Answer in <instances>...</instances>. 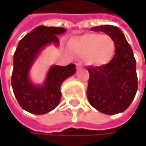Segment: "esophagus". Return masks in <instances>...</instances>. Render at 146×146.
Masks as SVG:
<instances>
[{
	"label": "esophagus",
	"mask_w": 146,
	"mask_h": 146,
	"mask_svg": "<svg viewBox=\"0 0 146 146\" xmlns=\"http://www.w3.org/2000/svg\"><path fill=\"white\" fill-rule=\"evenodd\" d=\"M81 67H82V64H81V62H78V63H76V68H77V69L80 68Z\"/></svg>",
	"instance_id": "obj_1"
}]
</instances>
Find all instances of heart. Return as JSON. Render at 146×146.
Segmentation results:
<instances>
[{
  "label": "heart",
  "mask_w": 146,
  "mask_h": 146,
  "mask_svg": "<svg viewBox=\"0 0 146 146\" xmlns=\"http://www.w3.org/2000/svg\"><path fill=\"white\" fill-rule=\"evenodd\" d=\"M70 49L80 56H84L88 65L102 66L109 63L116 51V44L109 35L88 33L72 40Z\"/></svg>",
  "instance_id": "heart-1"
}]
</instances>
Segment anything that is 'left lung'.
I'll return each mask as SVG.
<instances>
[{
	"label": "left lung",
	"mask_w": 146,
	"mask_h": 146,
	"mask_svg": "<svg viewBox=\"0 0 146 146\" xmlns=\"http://www.w3.org/2000/svg\"><path fill=\"white\" fill-rule=\"evenodd\" d=\"M91 30L102 31L111 37L116 44V51L109 63L88 68V100L93 107L104 114L122 112L129 106L138 90L133 50L123 33L116 26H96Z\"/></svg>",
	"instance_id": "8db88e82"
}]
</instances>
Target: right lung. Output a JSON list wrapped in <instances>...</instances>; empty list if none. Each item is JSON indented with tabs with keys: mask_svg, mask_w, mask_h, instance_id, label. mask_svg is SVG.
<instances>
[{
	"mask_svg": "<svg viewBox=\"0 0 146 146\" xmlns=\"http://www.w3.org/2000/svg\"><path fill=\"white\" fill-rule=\"evenodd\" d=\"M66 31L63 28L39 26L26 35L17 44L13 55L12 87L20 106L31 113L43 115L59 104L62 82L76 71L75 65L53 66L47 75L43 86H35L29 80V68L44 45L58 44L57 35Z\"/></svg>",
	"mask_w": 146,
	"mask_h": 146,
	"instance_id": "right-lung-1",
	"label": "right lung"
}]
</instances>
